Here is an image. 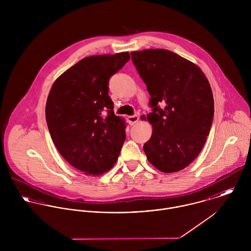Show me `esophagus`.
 <instances>
[{"mask_svg":"<svg viewBox=\"0 0 251 251\" xmlns=\"http://www.w3.org/2000/svg\"><path fill=\"white\" fill-rule=\"evenodd\" d=\"M138 120H139V117L137 115H133V116H128L127 117V121H128L130 126H133L134 124H136L138 122Z\"/></svg>","mask_w":251,"mask_h":251,"instance_id":"obj_1","label":"esophagus"}]
</instances>
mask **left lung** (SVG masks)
<instances>
[{"instance_id": "left-lung-1", "label": "left lung", "mask_w": 251, "mask_h": 251, "mask_svg": "<svg viewBox=\"0 0 251 251\" xmlns=\"http://www.w3.org/2000/svg\"><path fill=\"white\" fill-rule=\"evenodd\" d=\"M130 54L152 108L147 115L152 134L144 151L159 171L178 172L197 157L210 133L215 111L210 83L199 67L172 51Z\"/></svg>"}]
</instances>
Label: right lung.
I'll return each mask as SVG.
<instances>
[{"mask_svg": "<svg viewBox=\"0 0 251 251\" xmlns=\"http://www.w3.org/2000/svg\"><path fill=\"white\" fill-rule=\"evenodd\" d=\"M128 52L82 59L53 84L45 107L51 138L62 156L86 175L116 163L126 124L114 114L109 79L129 61Z\"/></svg>", "mask_w": 251, "mask_h": 251, "instance_id": "1", "label": "right lung"}]
</instances>
